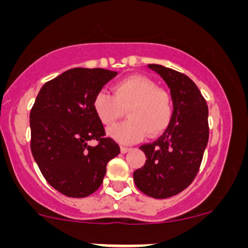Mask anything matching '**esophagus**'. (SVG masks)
Returning <instances> with one entry per match:
<instances>
[{
	"label": "esophagus",
	"instance_id": "esophagus-1",
	"mask_svg": "<svg viewBox=\"0 0 248 248\" xmlns=\"http://www.w3.org/2000/svg\"><path fill=\"white\" fill-rule=\"evenodd\" d=\"M131 147H127V146H121V152L122 154H127V152L131 151Z\"/></svg>",
	"mask_w": 248,
	"mask_h": 248
}]
</instances>
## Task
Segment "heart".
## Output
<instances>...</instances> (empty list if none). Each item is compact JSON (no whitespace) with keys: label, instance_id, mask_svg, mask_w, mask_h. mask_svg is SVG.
I'll return each mask as SVG.
<instances>
[{"label":"heart","instance_id":"b5f03b06","mask_svg":"<svg viewBox=\"0 0 248 248\" xmlns=\"http://www.w3.org/2000/svg\"><path fill=\"white\" fill-rule=\"evenodd\" d=\"M112 96L98 92L92 102L97 119L104 126H111L127 112L126 122L108 129V136L120 144H132L163 133L172 119L171 96L158 89L156 82L141 76H131L112 85Z\"/></svg>","mask_w":248,"mask_h":248}]
</instances>
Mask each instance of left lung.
<instances>
[{
	"label": "left lung",
	"mask_w": 248,
	"mask_h": 248,
	"mask_svg": "<svg viewBox=\"0 0 248 248\" xmlns=\"http://www.w3.org/2000/svg\"><path fill=\"white\" fill-rule=\"evenodd\" d=\"M147 67L170 89L174 112L166 132L154 142L140 146L146 162L133 172V179L144 194L164 199L187 188L198 174L209 140V109L188 77L161 64Z\"/></svg>",
	"instance_id": "1"
}]
</instances>
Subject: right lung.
<instances>
[{"label": "right lung", "instance_id": "1", "mask_svg": "<svg viewBox=\"0 0 248 248\" xmlns=\"http://www.w3.org/2000/svg\"><path fill=\"white\" fill-rule=\"evenodd\" d=\"M103 68H73L46 82L31 112V151L50 186L72 198L99 188L107 164L120 154L92 108L94 96L116 77ZM97 140L96 147L88 145Z\"/></svg>", "mask_w": 248, "mask_h": 248}]
</instances>
